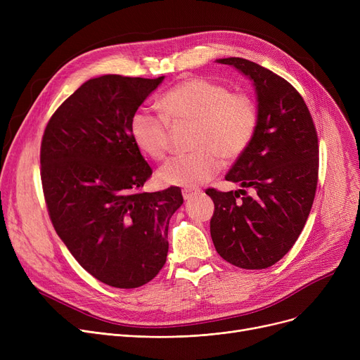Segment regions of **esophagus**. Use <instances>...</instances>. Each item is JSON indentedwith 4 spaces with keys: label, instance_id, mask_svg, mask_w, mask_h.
<instances>
[{
    "label": "esophagus",
    "instance_id": "34e87169",
    "mask_svg": "<svg viewBox=\"0 0 360 360\" xmlns=\"http://www.w3.org/2000/svg\"><path fill=\"white\" fill-rule=\"evenodd\" d=\"M197 193H198V190H191V188H184V190H182V197L185 200H190Z\"/></svg>",
    "mask_w": 360,
    "mask_h": 360
}]
</instances>
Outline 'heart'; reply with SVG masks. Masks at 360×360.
Here are the masks:
<instances>
[{"label": "heart", "instance_id": "1", "mask_svg": "<svg viewBox=\"0 0 360 360\" xmlns=\"http://www.w3.org/2000/svg\"><path fill=\"white\" fill-rule=\"evenodd\" d=\"M162 113L139 108L129 120L132 141L144 155L162 160L170 140V124L194 122L188 155L169 159L158 172L165 185L193 188L210 181L221 160L233 162L251 144L258 127V108L247 93L205 77H190L167 89Z\"/></svg>", "mask_w": 360, "mask_h": 360}]
</instances>
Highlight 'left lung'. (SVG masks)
<instances>
[{
    "instance_id": "obj_1",
    "label": "left lung",
    "mask_w": 360,
    "mask_h": 360,
    "mask_svg": "<svg viewBox=\"0 0 360 360\" xmlns=\"http://www.w3.org/2000/svg\"><path fill=\"white\" fill-rule=\"evenodd\" d=\"M217 63L252 80L258 127L226 175L243 190H205L214 202L210 233L223 259L239 269L262 270L290 251L308 220L318 184V134L304 98L288 80L243 58ZM245 187L252 188L251 196Z\"/></svg>"
}]
</instances>
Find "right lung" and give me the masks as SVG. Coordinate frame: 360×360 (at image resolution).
Listing matches in <instances>:
<instances>
[{"label": "right lung", "mask_w": 360, "mask_h": 360, "mask_svg": "<svg viewBox=\"0 0 360 360\" xmlns=\"http://www.w3.org/2000/svg\"><path fill=\"white\" fill-rule=\"evenodd\" d=\"M163 77L102 75L82 84L46 124L41 179L55 232L94 278L140 288L166 262L169 219L181 188L143 193L153 170L132 141L129 120Z\"/></svg>", "instance_id": "1"}]
</instances>
